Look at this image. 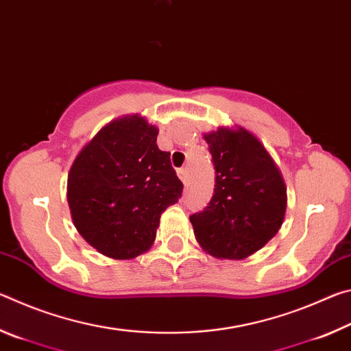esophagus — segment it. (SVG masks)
<instances>
[{
	"label": "esophagus",
	"instance_id": "obj_1",
	"mask_svg": "<svg viewBox=\"0 0 351 351\" xmlns=\"http://www.w3.org/2000/svg\"><path fill=\"white\" fill-rule=\"evenodd\" d=\"M178 176H180V180L184 184H187V181H189V170L187 169H180V170H178Z\"/></svg>",
	"mask_w": 351,
	"mask_h": 351
}]
</instances>
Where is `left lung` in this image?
Wrapping results in <instances>:
<instances>
[{
  "label": "left lung",
  "instance_id": "left-lung-1",
  "mask_svg": "<svg viewBox=\"0 0 351 351\" xmlns=\"http://www.w3.org/2000/svg\"><path fill=\"white\" fill-rule=\"evenodd\" d=\"M204 141L215 189L209 206L190 217L195 239L215 258H247L282 228L287 184L269 152L245 127H219L204 133Z\"/></svg>",
  "mask_w": 351,
  "mask_h": 351
}]
</instances>
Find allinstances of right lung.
Masks as SVG:
<instances>
[{"mask_svg": "<svg viewBox=\"0 0 351 351\" xmlns=\"http://www.w3.org/2000/svg\"><path fill=\"white\" fill-rule=\"evenodd\" d=\"M159 130L141 114L117 117L77 154L68 175L71 218L83 240L105 257L130 260L156 239L161 213L178 203L182 182Z\"/></svg>", "mask_w": 351, "mask_h": 351, "instance_id": "1", "label": "right lung"}]
</instances>
